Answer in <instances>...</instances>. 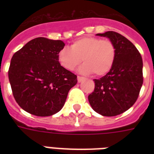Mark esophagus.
Masks as SVG:
<instances>
[{"mask_svg": "<svg viewBox=\"0 0 154 154\" xmlns=\"http://www.w3.org/2000/svg\"><path fill=\"white\" fill-rule=\"evenodd\" d=\"M84 79H85V77H80V76H78V77H77V81H78V82H82Z\"/></svg>", "mask_w": 154, "mask_h": 154, "instance_id": "1", "label": "esophagus"}]
</instances>
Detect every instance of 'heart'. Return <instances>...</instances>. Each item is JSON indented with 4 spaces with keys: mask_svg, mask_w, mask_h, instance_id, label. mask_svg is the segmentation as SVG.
<instances>
[{
    "mask_svg": "<svg viewBox=\"0 0 154 154\" xmlns=\"http://www.w3.org/2000/svg\"><path fill=\"white\" fill-rule=\"evenodd\" d=\"M85 61L79 72L101 77L107 74L113 66L116 59V48L109 40L94 37H83L75 40L71 48L65 47L58 52V62L65 69H75Z\"/></svg>",
    "mask_w": 154,
    "mask_h": 154,
    "instance_id": "heart-1",
    "label": "heart"
}]
</instances>
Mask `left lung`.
I'll list each match as a JSON object with an SVG mask.
<instances>
[{
    "instance_id": "8db88e82",
    "label": "left lung",
    "mask_w": 154,
    "mask_h": 154,
    "mask_svg": "<svg viewBox=\"0 0 154 154\" xmlns=\"http://www.w3.org/2000/svg\"><path fill=\"white\" fill-rule=\"evenodd\" d=\"M113 43L116 59L107 74L94 79V91L88 97L93 109L105 117L125 112L136 102L143 84L142 58L134 45L118 32L97 33Z\"/></svg>"
}]
</instances>
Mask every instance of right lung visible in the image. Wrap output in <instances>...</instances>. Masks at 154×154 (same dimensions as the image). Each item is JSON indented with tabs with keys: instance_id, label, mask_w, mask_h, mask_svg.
<instances>
[{
	"instance_id": "1",
	"label": "right lung",
	"mask_w": 154,
	"mask_h": 154,
	"mask_svg": "<svg viewBox=\"0 0 154 154\" xmlns=\"http://www.w3.org/2000/svg\"><path fill=\"white\" fill-rule=\"evenodd\" d=\"M64 46L60 40L37 37L13 54L8 79L16 101L26 112L38 117L55 114L77 83V76L58 62Z\"/></svg>"
}]
</instances>
